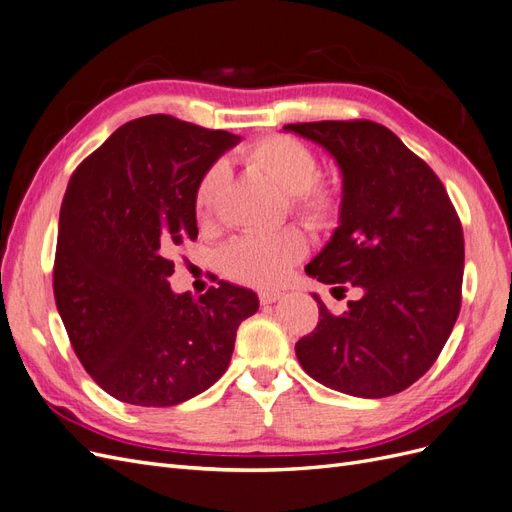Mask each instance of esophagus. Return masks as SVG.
<instances>
[{
	"label": "esophagus",
	"mask_w": 512,
	"mask_h": 512,
	"mask_svg": "<svg viewBox=\"0 0 512 512\" xmlns=\"http://www.w3.org/2000/svg\"><path fill=\"white\" fill-rule=\"evenodd\" d=\"M258 299H260V303H262V305H271V303H275V301H280V299H282V292H275V290H262V292L258 294Z\"/></svg>",
	"instance_id": "1"
}]
</instances>
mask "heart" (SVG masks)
Listing matches in <instances>:
<instances>
[{
    "instance_id": "heart-1",
    "label": "heart",
    "mask_w": 512,
    "mask_h": 512,
    "mask_svg": "<svg viewBox=\"0 0 512 512\" xmlns=\"http://www.w3.org/2000/svg\"><path fill=\"white\" fill-rule=\"evenodd\" d=\"M254 164L290 196V209L299 220L314 228L335 222L342 207L337 183L318 175L316 151L290 134H269L243 151ZM224 181V166L213 164L198 179L192 207L200 224L213 218ZM307 252V239L299 228L288 226L275 232H247L235 237L222 250V269L228 277L250 286L280 284L294 262Z\"/></svg>"
}]
</instances>
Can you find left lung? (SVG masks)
I'll return each mask as SVG.
<instances>
[{
  "label": "left lung",
  "instance_id": "1",
  "mask_svg": "<svg viewBox=\"0 0 512 512\" xmlns=\"http://www.w3.org/2000/svg\"><path fill=\"white\" fill-rule=\"evenodd\" d=\"M333 153L344 175L339 226L305 273L333 290L361 288L344 314L294 350L320 384L354 397L406 391L436 363L461 309L463 228L438 175L382 123H290Z\"/></svg>",
  "mask_w": 512,
  "mask_h": 512
}]
</instances>
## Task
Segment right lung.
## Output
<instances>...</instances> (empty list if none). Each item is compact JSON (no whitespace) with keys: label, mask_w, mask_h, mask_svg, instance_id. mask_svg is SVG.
<instances>
[{"label":"right lung","mask_w":512,"mask_h":512,"mask_svg":"<svg viewBox=\"0 0 512 512\" xmlns=\"http://www.w3.org/2000/svg\"><path fill=\"white\" fill-rule=\"evenodd\" d=\"M239 136L170 115L128 121L87 156L59 211L53 292L70 344L119 401L168 408L226 371L256 292L218 282L175 294L170 254L196 239L198 179Z\"/></svg>","instance_id":"obj_1"}]
</instances>
